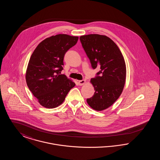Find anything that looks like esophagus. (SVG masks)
I'll use <instances>...</instances> for the list:
<instances>
[{
    "label": "esophagus",
    "instance_id": "1",
    "mask_svg": "<svg viewBox=\"0 0 160 160\" xmlns=\"http://www.w3.org/2000/svg\"><path fill=\"white\" fill-rule=\"evenodd\" d=\"M85 83H86V80H79V81H78V84H79L80 86H82V85H83V84H84Z\"/></svg>",
    "mask_w": 160,
    "mask_h": 160
}]
</instances>
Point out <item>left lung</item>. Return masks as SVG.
<instances>
[{
  "instance_id": "obj_1",
  "label": "left lung",
  "mask_w": 160,
  "mask_h": 160,
  "mask_svg": "<svg viewBox=\"0 0 160 160\" xmlns=\"http://www.w3.org/2000/svg\"><path fill=\"white\" fill-rule=\"evenodd\" d=\"M80 39L92 67L101 69L98 76L90 81L95 92L87 102L93 110L102 111L111 106L122 93L126 80L125 62L119 47L106 35L89 34Z\"/></svg>"
}]
</instances>
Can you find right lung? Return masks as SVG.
Segmentation results:
<instances>
[{
	"label": "right lung",
	"mask_w": 160,
	"mask_h": 160,
	"mask_svg": "<svg viewBox=\"0 0 160 160\" xmlns=\"http://www.w3.org/2000/svg\"><path fill=\"white\" fill-rule=\"evenodd\" d=\"M78 37L58 34L41 41L31 55L26 72V83L39 103L48 108L60 106L75 83L64 74L65 54L76 44Z\"/></svg>",
	"instance_id": "right-lung-1"
}]
</instances>
